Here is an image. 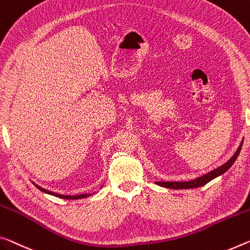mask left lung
Listing matches in <instances>:
<instances>
[{
    "mask_svg": "<svg viewBox=\"0 0 250 250\" xmlns=\"http://www.w3.org/2000/svg\"><path fill=\"white\" fill-rule=\"evenodd\" d=\"M241 146H243V142H241V145L239 146L238 150H237L236 153L233 154V157L231 158L230 160L226 162V164L221 166V167L217 168L215 170H212L211 172L207 173V175H205V176L200 177V178H197V179H193L191 181H185V182H176V181L157 182V185L161 186V187L170 188V189H190V188H198V187H201V186H205L206 184H208L209 181H211L212 179H215L216 177L223 175V173H225L229 168L231 167V166L233 165V162L236 161L237 157H238Z\"/></svg>",
    "mask_w": 250,
    "mask_h": 250,
    "instance_id": "1",
    "label": "left lung"
}]
</instances>
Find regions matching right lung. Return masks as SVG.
<instances>
[{
  "label": "right lung",
  "mask_w": 250,
  "mask_h": 250,
  "mask_svg": "<svg viewBox=\"0 0 250 250\" xmlns=\"http://www.w3.org/2000/svg\"><path fill=\"white\" fill-rule=\"evenodd\" d=\"M35 186H37V188L41 190V191L45 192V193H49V195H52V196H55V197L62 198V199H82V198H86V197L91 196V195H88V193H86V195H78V196H64V195H59V193H55V192H52V191H49V190L43 189V188H41V187H40V186H38V185H35Z\"/></svg>",
  "instance_id": "obj_1"
}]
</instances>
